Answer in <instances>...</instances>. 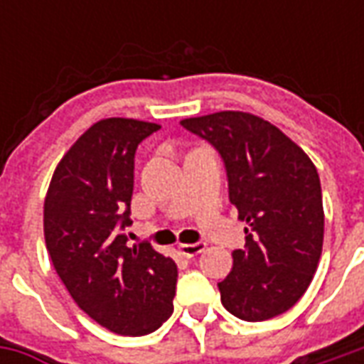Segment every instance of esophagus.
Here are the masks:
<instances>
[{
	"label": "esophagus",
	"instance_id": "obj_1",
	"mask_svg": "<svg viewBox=\"0 0 364 364\" xmlns=\"http://www.w3.org/2000/svg\"><path fill=\"white\" fill-rule=\"evenodd\" d=\"M206 244L205 242H197V244H181L179 245V252H181V255H185V257H195V255H198V253L205 252Z\"/></svg>",
	"mask_w": 364,
	"mask_h": 364
}]
</instances>
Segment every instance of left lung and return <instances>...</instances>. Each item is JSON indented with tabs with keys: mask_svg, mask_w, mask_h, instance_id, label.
Instances as JSON below:
<instances>
[{
	"mask_svg": "<svg viewBox=\"0 0 364 364\" xmlns=\"http://www.w3.org/2000/svg\"><path fill=\"white\" fill-rule=\"evenodd\" d=\"M213 144L228 175L230 203L247 224L222 282L224 308L245 321L271 320L310 287L323 244L320 177L304 150L255 114L220 111L181 120Z\"/></svg>",
	"mask_w": 364,
	"mask_h": 364,
	"instance_id": "obj_1",
	"label": "left lung"
}]
</instances>
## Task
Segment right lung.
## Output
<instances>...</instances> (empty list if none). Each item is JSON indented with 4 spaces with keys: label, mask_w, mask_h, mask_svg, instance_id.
<instances>
[{
    "label": "right lung",
    "mask_w": 364,
    "mask_h": 364,
    "mask_svg": "<svg viewBox=\"0 0 364 364\" xmlns=\"http://www.w3.org/2000/svg\"><path fill=\"white\" fill-rule=\"evenodd\" d=\"M159 124L103 119L60 159L44 200L52 265L83 312L112 333L146 336L173 312L177 265L150 244L128 245L134 154Z\"/></svg>",
    "instance_id": "1"
}]
</instances>
